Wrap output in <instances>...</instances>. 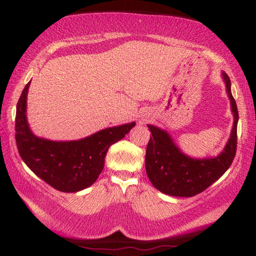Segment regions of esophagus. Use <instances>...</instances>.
Returning <instances> with one entry per match:
<instances>
[{
	"mask_svg": "<svg viewBox=\"0 0 256 256\" xmlns=\"http://www.w3.org/2000/svg\"><path fill=\"white\" fill-rule=\"evenodd\" d=\"M149 118H150V114H149V112H142V114H141V116H140V122L141 123H146V120H149Z\"/></svg>",
	"mask_w": 256,
	"mask_h": 256,
	"instance_id": "esophagus-1",
	"label": "esophagus"
}]
</instances>
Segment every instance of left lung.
Instances as JSON below:
<instances>
[{
	"label": "left lung",
	"instance_id": "obj_1",
	"mask_svg": "<svg viewBox=\"0 0 256 256\" xmlns=\"http://www.w3.org/2000/svg\"><path fill=\"white\" fill-rule=\"evenodd\" d=\"M222 76L230 100L234 124L229 140L218 156L203 159L190 157L176 146L167 131L148 125L152 136L146 146V170L160 192L172 196H194L218 180L230 167L237 148L238 110L232 94L230 80L224 72Z\"/></svg>",
	"mask_w": 256,
	"mask_h": 256
}]
</instances>
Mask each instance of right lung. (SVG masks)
Segmentation results:
<instances>
[{"label":"right lung","instance_id":"right-lung-1","mask_svg":"<svg viewBox=\"0 0 256 256\" xmlns=\"http://www.w3.org/2000/svg\"><path fill=\"white\" fill-rule=\"evenodd\" d=\"M26 84L16 104V141L21 159L52 188L60 192H79L92 185L104 168L108 148L136 126L128 123L107 128L76 141H52L36 136L27 120Z\"/></svg>","mask_w":256,"mask_h":256}]
</instances>
